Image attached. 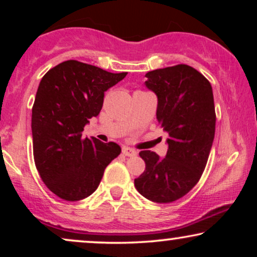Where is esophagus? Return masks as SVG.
<instances>
[{
	"mask_svg": "<svg viewBox=\"0 0 257 257\" xmlns=\"http://www.w3.org/2000/svg\"><path fill=\"white\" fill-rule=\"evenodd\" d=\"M122 154L126 157H135L137 156V151L131 149V147H122Z\"/></svg>",
	"mask_w": 257,
	"mask_h": 257,
	"instance_id": "esophagus-1",
	"label": "esophagus"
}]
</instances>
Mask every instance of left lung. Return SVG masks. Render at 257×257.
I'll return each instance as SVG.
<instances>
[{"mask_svg": "<svg viewBox=\"0 0 257 257\" xmlns=\"http://www.w3.org/2000/svg\"><path fill=\"white\" fill-rule=\"evenodd\" d=\"M147 89L158 97L157 119L168 133L166 157L142 151L145 171L135 179L140 194L158 203L173 202L187 194L201 178L215 135L212 85L186 64L146 73Z\"/></svg>", "mask_w": 257, "mask_h": 257, "instance_id": "8db88e82", "label": "left lung"}]
</instances>
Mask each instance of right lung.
<instances>
[{"label": "right lung", "instance_id": "1", "mask_svg": "<svg viewBox=\"0 0 257 257\" xmlns=\"http://www.w3.org/2000/svg\"><path fill=\"white\" fill-rule=\"evenodd\" d=\"M126 75L70 59L42 78L31 115L34 159L45 186L61 199L78 201L92 194L120 154L115 143L83 138L82 132L99 114L105 91Z\"/></svg>", "mask_w": 257, "mask_h": 257}]
</instances>
